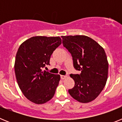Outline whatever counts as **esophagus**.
Listing matches in <instances>:
<instances>
[{
	"label": "esophagus",
	"instance_id": "34e87169",
	"mask_svg": "<svg viewBox=\"0 0 122 122\" xmlns=\"http://www.w3.org/2000/svg\"><path fill=\"white\" fill-rule=\"evenodd\" d=\"M66 77H67V76H64V75H61V76H60V78L62 79V80L65 79L66 78Z\"/></svg>",
	"mask_w": 122,
	"mask_h": 122
}]
</instances>
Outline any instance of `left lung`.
I'll return each instance as SVG.
<instances>
[{"instance_id": "left-lung-1", "label": "left lung", "mask_w": 122, "mask_h": 122, "mask_svg": "<svg viewBox=\"0 0 122 122\" xmlns=\"http://www.w3.org/2000/svg\"><path fill=\"white\" fill-rule=\"evenodd\" d=\"M62 43L71 53L73 66L80 74H71L74 87L68 92L82 103L94 100L103 90L108 75V62L103 47L85 35L62 36Z\"/></svg>"}]
</instances>
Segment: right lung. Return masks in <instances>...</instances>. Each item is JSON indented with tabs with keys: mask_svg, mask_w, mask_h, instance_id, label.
<instances>
[{
	"mask_svg": "<svg viewBox=\"0 0 122 122\" xmlns=\"http://www.w3.org/2000/svg\"><path fill=\"white\" fill-rule=\"evenodd\" d=\"M61 43L59 36H36L19 46L15 59V75L21 92L32 103L44 104L54 95L60 75L43 68L49 65L51 56Z\"/></svg>",
	"mask_w": 122,
	"mask_h": 122,
	"instance_id": "obj_1",
	"label": "right lung"
}]
</instances>
